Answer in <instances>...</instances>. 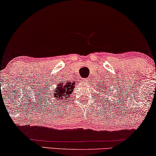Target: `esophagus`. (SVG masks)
<instances>
[{"mask_svg":"<svg viewBox=\"0 0 156 156\" xmlns=\"http://www.w3.org/2000/svg\"><path fill=\"white\" fill-rule=\"evenodd\" d=\"M83 81H84V80H83Z\"/></svg>","mask_w":156,"mask_h":156,"instance_id":"34e87169","label":"esophagus"}]
</instances>
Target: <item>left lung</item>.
Listing matches in <instances>:
<instances>
[{"label":"left lung","instance_id":"8db88e82","mask_svg":"<svg viewBox=\"0 0 156 156\" xmlns=\"http://www.w3.org/2000/svg\"><path fill=\"white\" fill-rule=\"evenodd\" d=\"M97 92L99 91H101V92L104 93L105 96H107L108 94H109L108 93V87L106 86V85H102V83H99V84L97 85ZM104 101H105V100H104Z\"/></svg>","mask_w":156,"mask_h":156}]
</instances>
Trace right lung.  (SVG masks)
Here are the masks:
<instances>
[{
    "label": "right lung",
    "instance_id": "right-lung-1",
    "mask_svg": "<svg viewBox=\"0 0 156 156\" xmlns=\"http://www.w3.org/2000/svg\"><path fill=\"white\" fill-rule=\"evenodd\" d=\"M75 82H67V81L62 80L59 83H57L56 88L54 91H51L50 95L54 99L52 101V105L58 104L57 102H61V104H65L70 99L73 89L75 86Z\"/></svg>",
    "mask_w": 156,
    "mask_h": 156
}]
</instances>
